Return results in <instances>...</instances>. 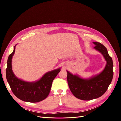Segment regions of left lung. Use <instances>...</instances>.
<instances>
[{
  "label": "left lung",
  "instance_id": "obj_1",
  "mask_svg": "<svg viewBox=\"0 0 121 121\" xmlns=\"http://www.w3.org/2000/svg\"><path fill=\"white\" fill-rule=\"evenodd\" d=\"M94 48L104 56L107 64L99 74L88 79H84L67 71V80L71 91L78 99L90 100L101 96L107 90L113 77V62L107 49L100 43L93 42Z\"/></svg>",
  "mask_w": 121,
  "mask_h": 121
}]
</instances>
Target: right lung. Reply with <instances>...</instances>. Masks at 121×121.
<instances>
[{
    "label": "right lung",
    "instance_id": "right-lung-1",
    "mask_svg": "<svg viewBox=\"0 0 121 121\" xmlns=\"http://www.w3.org/2000/svg\"><path fill=\"white\" fill-rule=\"evenodd\" d=\"M8 60L6 77L13 93L20 99L29 102L41 101L48 96L54 79L60 71V68L47 72L39 80L35 82H27L17 78L12 69V58L16 49Z\"/></svg>",
    "mask_w": 121,
    "mask_h": 121
}]
</instances>
